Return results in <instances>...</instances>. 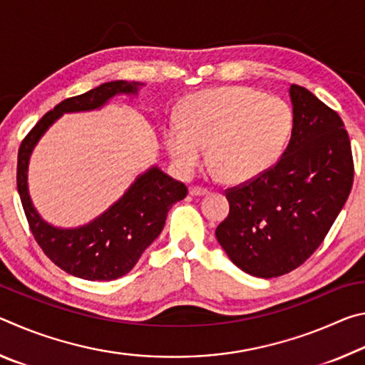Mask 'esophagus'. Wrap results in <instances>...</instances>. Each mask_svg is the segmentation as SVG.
<instances>
[{
	"label": "esophagus",
	"mask_w": 365,
	"mask_h": 365,
	"mask_svg": "<svg viewBox=\"0 0 365 365\" xmlns=\"http://www.w3.org/2000/svg\"><path fill=\"white\" fill-rule=\"evenodd\" d=\"M190 195L191 196H206V195H209V190L201 188V187H190Z\"/></svg>",
	"instance_id": "34e87169"
}]
</instances>
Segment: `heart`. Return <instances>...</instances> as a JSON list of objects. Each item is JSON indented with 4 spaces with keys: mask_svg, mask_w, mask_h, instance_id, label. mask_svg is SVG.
Masks as SVG:
<instances>
[{
    "mask_svg": "<svg viewBox=\"0 0 365 365\" xmlns=\"http://www.w3.org/2000/svg\"><path fill=\"white\" fill-rule=\"evenodd\" d=\"M293 110L282 98L232 85L191 95L164 143L178 169L196 170L205 159L228 182H246L270 169L289 140Z\"/></svg>",
    "mask_w": 365,
    "mask_h": 365,
    "instance_id": "b5f03b06",
    "label": "heart"
}]
</instances>
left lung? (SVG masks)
<instances>
[{
  "label": "left lung",
  "instance_id": "8db88e82",
  "mask_svg": "<svg viewBox=\"0 0 365 365\" xmlns=\"http://www.w3.org/2000/svg\"><path fill=\"white\" fill-rule=\"evenodd\" d=\"M292 138L274 168L227 190L230 212L215 237L238 269L259 279L288 274L311 257L348 200L354 178L339 115L299 85L288 90Z\"/></svg>",
  "mask_w": 365,
  "mask_h": 365
}]
</instances>
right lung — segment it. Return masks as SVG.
Wrapping results in <instances>:
<instances>
[{"label":"right lung","mask_w":365,"mask_h":365,"mask_svg":"<svg viewBox=\"0 0 365 365\" xmlns=\"http://www.w3.org/2000/svg\"><path fill=\"white\" fill-rule=\"evenodd\" d=\"M145 83L113 80L83 95L67 98L49 110L24 138L17 156V190L36 243L67 274L83 280H115L130 272L143 251L163 232L168 212L187 196L182 182L158 165L140 174L119 200L88 224L63 228L51 225L34 206L29 191V163L40 138L61 115L88 113L106 106L114 96H137Z\"/></svg>","instance_id":"obj_1"}]
</instances>
